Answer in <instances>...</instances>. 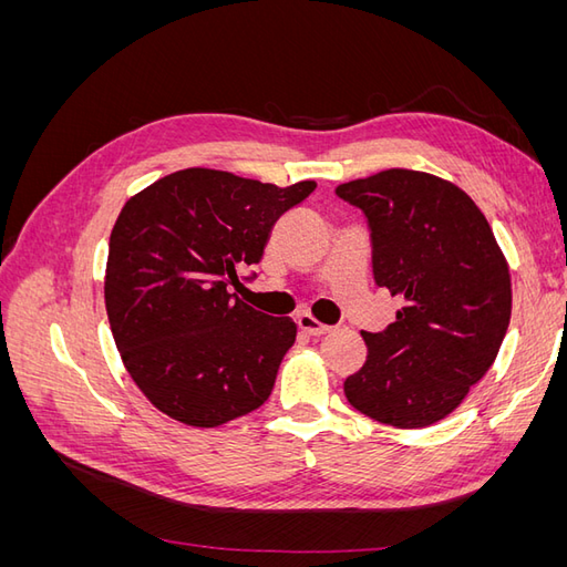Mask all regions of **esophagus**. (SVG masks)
<instances>
[{
    "label": "esophagus",
    "instance_id": "esophagus-1",
    "mask_svg": "<svg viewBox=\"0 0 567 567\" xmlns=\"http://www.w3.org/2000/svg\"><path fill=\"white\" fill-rule=\"evenodd\" d=\"M298 329L302 333H307V336H326V333H331V326L319 323L312 315H307V312L298 315Z\"/></svg>",
    "mask_w": 567,
    "mask_h": 567
}]
</instances>
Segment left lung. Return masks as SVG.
Returning a JSON list of instances; mask_svg holds the SVG:
<instances>
[{
  "mask_svg": "<svg viewBox=\"0 0 567 567\" xmlns=\"http://www.w3.org/2000/svg\"><path fill=\"white\" fill-rule=\"evenodd\" d=\"M336 194L364 210L373 279L404 300L385 331H362L369 354L346 398L373 421L433 425L499 354L513 300L506 257L483 210L442 177L392 167Z\"/></svg>",
  "mask_w": 567,
  "mask_h": 567,
  "instance_id": "obj_1",
  "label": "left lung"
}]
</instances>
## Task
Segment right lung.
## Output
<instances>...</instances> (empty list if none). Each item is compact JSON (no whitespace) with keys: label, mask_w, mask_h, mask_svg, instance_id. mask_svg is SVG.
<instances>
[{"label":"right lung","mask_w":567,"mask_h":567,"mask_svg":"<svg viewBox=\"0 0 567 567\" xmlns=\"http://www.w3.org/2000/svg\"><path fill=\"white\" fill-rule=\"evenodd\" d=\"M315 188L186 167L120 210L106 312L127 373L165 416L217 427L267 402L298 326L252 310L229 286L241 288V271L260 262L274 221Z\"/></svg>","instance_id":"obj_1"}]
</instances>
